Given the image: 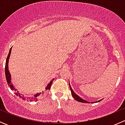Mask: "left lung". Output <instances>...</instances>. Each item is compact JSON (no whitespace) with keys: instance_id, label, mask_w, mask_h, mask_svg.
I'll return each instance as SVG.
<instances>
[{"instance_id":"8db88e82","label":"left lung","mask_w":125,"mask_h":125,"mask_svg":"<svg viewBox=\"0 0 125 125\" xmlns=\"http://www.w3.org/2000/svg\"><path fill=\"white\" fill-rule=\"evenodd\" d=\"M69 85H70V89H71V91L72 96L73 97V98H74V99H75V100H77V101L79 102H82V103H90V102H89L86 101V100H84V99H82V98L80 97H79V95H77V94H75V93H74V91H73V89H72L71 86V85H70V83H69ZM102 100H98V101H96V102H94V103H95V102H99L101 101ZM91 103H94V102H91Z\"/></svg>"}]
</instances>
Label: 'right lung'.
I'll return each mask as SVG.
<instances>
[{"mask_svg":"<svg viewBox=\"0 0 125 125\" xmlns=\"http://www.w3.org/2000/svg\"><path fill=\"white\" fill-rule=\"evenodd\" d=\"M11 48L10 50V51H9V53L8 55V57L7 58V60H6V63H5V76H6V79H7V82L8 83V85L10 86L11 88V89L12 91H13L15 93V94H16L17 96L20 97L21 98H22V99L25 100H30V101H37L38 100V99L40 97H43L44 95H45L46 93L47 92V91H48L49 89H50V88H51V86L52 85V82H53L54 79H52L51 81L48 84V85L44 88L42 90L41 92L40 93H37L36 94H35L34 96L31 97H26L24 96L23 95H21L19 93L18 90L16 89V88H14V86H13L12 83H11V74L10 73V71L8 70V62H9V59H10V55H11Z\"/></svg>","mask_w":125,"mask_h":125,"instance_id":"right-lung-1","label":"right lung"}]
</instances>
